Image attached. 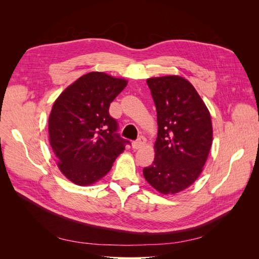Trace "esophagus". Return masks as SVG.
<instances>
[{"mask_svg": "<svg viewBox=\"0 0 259 259\" xmlns=\"http://www.w3.org/2000/svg\"><path fill=\"white\" fill-rule=\"evenodd\" d=\"M146 138L144 137V136H140L136 142H134L132 144V147H133V149H140V148H143L145 145H146Z\"/></svg>", "mask_w": 259, "mask_h": 259, "instance_id": "esophagus-1", "label": "esophagus"}]
</instances>
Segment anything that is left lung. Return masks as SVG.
<instances>
[{"label": "left lung", "instance_id": "8db88e82", "mask_svg": "<svg viewBox=\"0 0 259 259\" xmlns=\"http://www.w3.org/2000/svg\"><path fill=\"white\" fill-rule=\"evenodd\" d=\"M156 108L154 161L145 167L147 182L162 194L187 189L201 175L213 143L210 114L193 85L183 76L150 77Z\"/></svg>", "mask_w": 259, "mask_h": 259}]
</instances>
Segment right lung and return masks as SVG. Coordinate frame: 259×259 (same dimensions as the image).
Segmentation results:
<instances>
[{"label": "right lung", "instance_id": "obj_1", "mask_svg": "<svg viewBox=\"0 0 259 259\" xmlns=\"http://www.w3.org/2000/svg\"><path fill=\"white\" fill-rule=\"evenodd\" d=\"M127 81L104 72L79 77L55 100L49 117L50 144L70 182L90 186L111 169L127 140L116 134L109 107Z\"/></svg>", "mask_w": 259, "mask_h": 259}]
</instances>
